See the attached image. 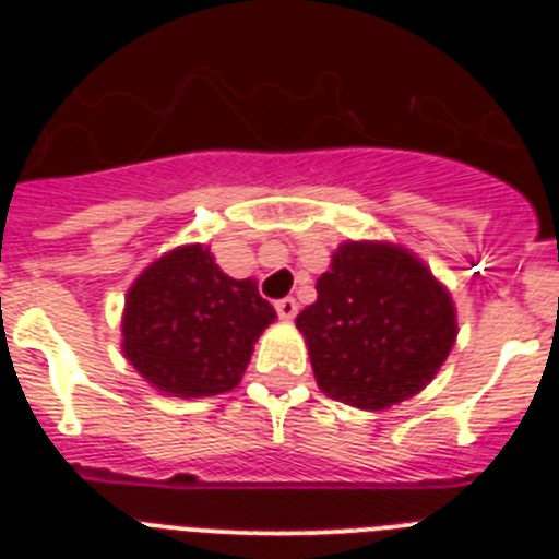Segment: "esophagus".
I'll use <instances>...</instances> for the list:
<instances>
[{"label": "esophagus", "mask_w": 559, "mask_h": 559, "mask_svg": "<svg viewBox=\"0 0 559 559\" xmlns=\"http://www.w3.org/2000/svg\"><path fill=\"white\" fill-rule=\"evenodd\" d=\"M276 313H280V319L283 322H290L296 313H299V305H296V299H290V296H285V299H280V302L274 305Z\"/></svg>", "instance_id": "esophagus-1"}]
</instances>
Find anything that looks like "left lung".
Instances as JSON below:
<instances>
[{
	"label": "left lung",
	"mask_w": 559,
	"mask_h": 559,
	"mask_svg": "<svg viewBox=\"0 0 559 559\" xmlns=\"http://www.w3.org/2000/svg\"><path fill=\"white\" fill-rule=\"evenodd\" d=\"M296 316L328 397L386 412L433 380L456 344V305L412 249L347 240Z\"/></svg>",
	"instance_id": "obj_1"
}]
</instances>
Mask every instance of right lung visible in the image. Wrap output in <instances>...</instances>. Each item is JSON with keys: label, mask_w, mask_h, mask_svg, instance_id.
<instances>
[{"label": "right lung", "mask_w": 559, "mask_h": 559, "mask_svg": "<svg viewBox=\"0 0 559 559\" xmlns=\"http://www.w3.org/2000/svg\"><path fill=\"white\" fill-rule=\"evenodd\" d=\"M274 319L254 280H231L210 246L185 243L156 257L128 288L122 355L156 392L215 397L240 383Z\"/></svg>", "instance_id": "obj_1"}]
</instances>
